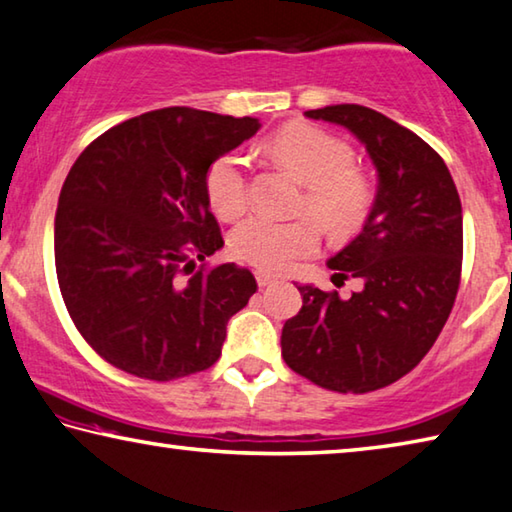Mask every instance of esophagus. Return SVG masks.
Listing matches in <instances>:
<instances>
[{
    "instance_id": "obj_1",
    "label": "esophagus",
    "mask_w": 512,
    "mask_h": 512,
    "mask_svg": "<svg viewBox=\"0 0 512 512\" xmlns=\"http://www.w3.org/2000/svg\"><path fill=\"white\" fill-rule=\"evenodd\" d=\"M255 278H257V285H259V287H266V285H271V282L278 280V278H275V275L269 273V271H255Z\"/></svg>"
}]
</instances>
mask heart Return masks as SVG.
I'll list each match as a JSON object with an SVG mask.
<instances>
[{
    "mask_svg": "<svg viewBox=\"0 0 512 512\" xmlns=\"http://www.w3.org/2000/svg\"><path fill=\"white\" fill-rule=\"evenodd\" d=\"M266 150L305 182L300 209L314 215L330 234H353L367 221L376 184L367 170L355 164L353 148L339 136L321 127L294 123L271 136ZM205 191L218 216L225 221L239 218L248 207L246 159L239 152L221 154L207 170ZM313 219L250 216L232 230L230 250L257 269L285 273L319 248L321 230Z\"/></svg>",
    "mask_w": 512,
    "mask_h": 512,
    "instance_id": "b5f03b06",
    "label": "heart"
}]
</instances>
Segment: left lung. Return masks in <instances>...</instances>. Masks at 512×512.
Returning <instances> with one entry per match:
<instances>
[{
	"label": "left lung",
	"mask_w": 512,
	"mask_h": 512,
	"mask_svg": "<svg viewBox=\"0 0 512 512\" xmlns=\"http://www.w3.org/2000/svg\"><path fill=\"white\" fill-rule=\"evenodd\" d=\"M346 127L378 170L362 230L328 259L351 296L298 285L303 307L282 328V358L332 392L364 394L403 378L431 351L456 303L462 207L444 159L415 132L360 104L305 111Z\"/></svg>",
	"instance_id": "1"
}]
</instances>
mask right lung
Here are the masks:
<instances>
[{"label":"right lung","mask_w":512,"mask_h":512,"mask_svg":"<svg viewBox=\"0 0 512 512\" xmlns=\"http://www.w3.org/2000/svg\"><path fill=\"white\" fill-rule=\"evenodd\" d=\"M257 118L189 107L148 111L88 145L63 182L54 262L63 303L100 358L145 380L191 376L221 358L230 316L257 291L237 264L196 269L223 248L209 166Z\"/></svg>","instance_id":"1"}]
</instances>
